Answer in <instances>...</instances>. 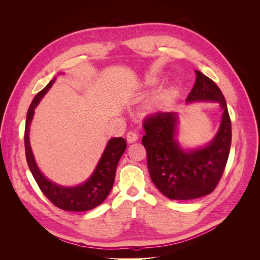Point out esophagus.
Here are the masks:
<instances>
[{
    "mask_svg": "<svg viewBox=\"0 0 260 260\" xmlns=\"http://www.w3.org/2000/svg\"><path fill=\"white\" fill-rule=\"evenodd\" d=\"M138 139H139V136H138V133L136 132V131H129L128 133H127V141L129 143H133V142H136V141H138Z\"/></svg>",
    "mask_w": 260,
    "mask_h": 260,
    "instance_id": "obj_1",
    "label": "esophagus"
}]
</instances>
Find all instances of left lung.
Wrapping results in <instances>:
<instances>
[{
	"mask_svg": "<svg viewBox=\"0 0 260 260\" xmlns=\"http://www.w3.org/2000/svg\"><path fill=\"white\" fill-rule=\"evenodd\" d=\"M186 98L192 102H216L222 109L219 130L210 142L183 149L177 140L178 115L155 113L143 121L147 168L155 186L170 200L185 201L210 194L222 177L231 146V120L223 94L218 85L199 70Z\"/></svg>",
	"mask_w": 260,
	"mask_h": 260,
	"instance_id": "left-lung-1",
	"label": "left lung"
}]
</instances>
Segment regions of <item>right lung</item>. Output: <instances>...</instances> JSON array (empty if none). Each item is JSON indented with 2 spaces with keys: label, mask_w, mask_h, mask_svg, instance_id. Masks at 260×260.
Segmentation results:
<instances>
[{
  "label": "right lung",
  "mask_w": 260,
  "mask_h": 260,
  "mask_svg": "<svg viewBox=\"0 0 260 260\" xmlns=\"http://www.w3.org/2000/svg\"><path fill=\"white\" fill-rule=\"evenodd\" d=\"M55 78L45 88L39 92L31 103L27 112L25 128V149L29 169L42 193L55 206L68 211H86L95 208L105 201L114 185L117 165L127 143L123 138H113L108 141L102 157L91 177L85 182L76 186H61L46 179L37 166L32 149L30 146L29 131L30 124L35 115V108L42 100L45 93L50 90Z\"/></svg>",
  "instance_id": "add662e5"
}]
</instances>
